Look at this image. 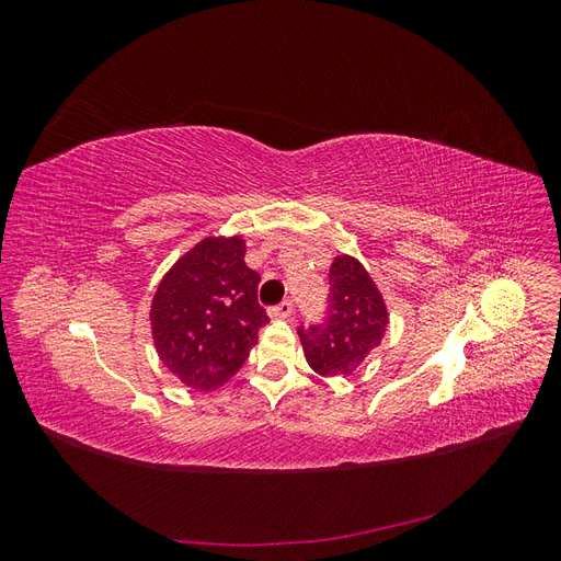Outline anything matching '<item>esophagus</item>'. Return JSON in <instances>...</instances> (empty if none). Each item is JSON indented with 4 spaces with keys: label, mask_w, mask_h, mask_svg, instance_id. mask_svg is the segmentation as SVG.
Returning a JSON list of instances; mask_svg holds the SVG:
<instances>
[{
    "label": "esophagus",
    "mask_w": 561,
    "mask_h": 561,
    "mask_svg": "<svg viewBox=\"0 0 561 561\" xmlns=\"http://www.w3.org/2000/svg\"><path fill=\"white\" fill-rule=\"evenodd\" d=\"M293 311H295V307H293V301H280V304H276V307H271L268 309V316L271 318H276V320H283V318H290L293 316Z\"/></svg>",
    "instance_id": "34e87169"
}]
</instances>
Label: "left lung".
Returning a JSON list of instances; mask_svg holds the SVG:
<instances>
[{"label": "left lung", "instance_id": "1", "mask_svg": "<svg viewBox=\"0 0 561 561\" xmlns=\"http://www.w3.org/2000/svg\"><path fill=\"white\" fill-rule=\"evenodd\" d=\"M388 328V311L363 264L346 254L330 266L328 311L316 325H299L309 365L322 377H348L377 348Z\"/></svg>", "mask_w": 561, "mask_h": 561}]
</instances>
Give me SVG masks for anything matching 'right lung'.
<instances>
[{"label": "right lung", "instance_id": "1", "mask_svg": "<svg viewBox=\"0 0 561 561\" xmlns=\"http://www.w3.org/2000/svg\"><path fill=\"white\" fill-rule=\"evenodd\" d=\"M243 257L241 236H210L168 271L151 301L161 360L194 390L227 383L268 322L257 301L260 274Z\"/></svg>", "mask_w": 561, "mask_h": 561}]
</instances>
